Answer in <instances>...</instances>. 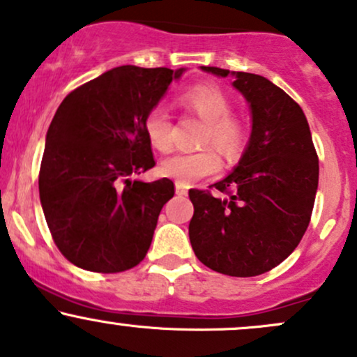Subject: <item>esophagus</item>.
Returning a JSON list of instances; mask_svg holds the SVG:
<instances>
[{
    "mask_svg": "<svg viewBox=\"0 0 357 357\" xmlns=\"http://www.w3.org/2000/svg\"><path fill=\"white\" fill-rule=\"evenodd\" d=\"M176 193L183 197V195L188 193V186L183 185V183H176Z\"/></svg>",
    "mask_w": 357,
    "mask_h": 357,
    "instance_id": "obj_1",
    "label": "esophagus"
}]
</instances>
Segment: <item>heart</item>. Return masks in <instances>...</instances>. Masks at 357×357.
Instances as JSON below:
<instances>
[{
    "instance_id": "obj_1",
    "label": "heart",
    "mask_w": 357,
    "mask_h": 357,
    "mask_svg": "<svg viewBox=\"0 0 357 357\" xmlns=\"http://www.w3.org/2000/svg\"><path fill=\"white\" fill-rule=\"evenodd\" d=\"M185 107L199 119L205 120L202 134L203 146H217L227 159H236L244 149L248 139L245 123L234 115L230 96L217 84H197L185 89L178 96ZM144 132L152 147L159 152H167L172 147V123L169 113L164 108H152L144 119ZM222 160L213 147L199 149L195 152H176L162 160V174L176 179V183L190 185L202 178L217 174Z\"/></svg>"
}]
</instances>
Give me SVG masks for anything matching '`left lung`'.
I'll return each instance as SVG.
<instances>
[{"mask_svg":"<svg viewBox=\"0 0 357 357\" xmlns=\"http://www.w3.org/2000/svg\"><path fill=\"white\" fill-rule=\"evenodd\" d=\"M236 77L252 113L249 146L237 167L208 190H190V241L206 268L249 278L271 271L300 244L310 223L319 155L303 109L266 77L202 66Z\"/></svg>","mask_w":357,"mask_h":357,"instance_id":"1","label":"left lung"}]
</instances>
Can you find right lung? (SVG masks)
I'll use <instances>...</instances> for the list:
<instances>
[{"mask_svg": "<svg viewBox=\"0 0 357 357\" xmlns=\"http://www.w3.org/2000/svg\"><path fill=\"white\" fill-rule=\"evenodd\" d=\"M185 69L120 66L74 91L47 132L38 191L57 249L77 268L121 273L146 257L171 179L155 166L144 119Z\"/></svg>", "mask_w": 357, "mask_h": 357, "instance_id": "1", "label": "right lung"}]
</instances>
